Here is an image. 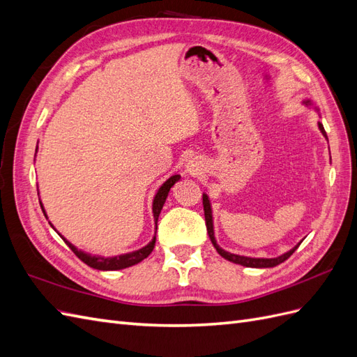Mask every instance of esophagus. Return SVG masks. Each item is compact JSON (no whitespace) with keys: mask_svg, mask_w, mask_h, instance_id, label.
Instances as JSON below:
<instances>
[{"mask_svg":"<svg viewBox=\"0 0 357 357\" xmlns=\"http://www.w3.org/2000/svg\"><path fill=\"white\" fill-rule=\"evenodd\" d=\"M201 171H202V168H201V164L198 160H189L188 162V172L190 176H198V174H201Z\"/></svg>","mask_w":357,"mask_h":357,"instance_id":"esophagus-1","label":"esophagus"}]
</instances>
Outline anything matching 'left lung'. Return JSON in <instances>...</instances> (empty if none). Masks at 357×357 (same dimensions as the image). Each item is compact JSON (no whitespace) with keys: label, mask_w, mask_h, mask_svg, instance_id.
<instances>
[{"label":"left lung","mask_w":357,"mask_h":357,"mask_svg":"<svg viewBox=\"0 0 357 357\" xmlns=\"http://www.w3.org/2000/svg\"><path fill=\"white\" fill-rule=\"evenodd\" d=\"M305 105H311V101L310 100H305L302 101ZM319 129L320 132L323 134V137H325L328 139V135H326V131L325 128H323V125L319 122ZM202 205H204V214H205V225H207V232H208V236L210 240L214 245L215 250H218V253L225 257L226 261L229 262H234V264H238V265H243V266H247V268H273V266H277L282 262H284L286 259H289L291 255H294V252L296 250V248L299 247V244H296L294 248H290L289 252L283 253L282 256H277V257H271V259H266V257H248V256H240V255H234V253H229L223 250V248L218 244V241H215L214 238V228H213V211H211V204H210V199L208 197L202 195Z\"/></svg>","instance_id":"1"}]
</instances>
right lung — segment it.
<instances>
[{
	"mask_svg": "<svg viewBox=\"0 0 357 357\" xmlns=\"http://www.w3.org/2000/svg\"><path fill=\"white\" fill-rule=\"evenodd\" d=\"M36 153H37V149H36ZM180 180V176L176 174V176H171L164 185H162L156 195L153 198V205H152V210H153V219H155V229H158V218L160 214V210L162 207H164L165 204V199L168 197V192L169 189L176 185V183ZM41 205V210L43 213H45L46 219H47V214L45 211V208H43V204L40 202ZM50 223V222H49ZM50 226L53 228V225L50 223ZM55 229V228H53ZM56 231V229H55ZM156 234V232H155ZM61 235V234H59ZM61 238L67 243V245L71 248V250L74 252V255L77 256L82 262H84L86 265H89L91 268H95V269H100V271H116V269H123V268H129L132 265H137L138 262L144 261V259L153 252L155 248V243H156V235L153 236V240L150 241L147 245L138 248V250L135 252H131V253H125V255H117V256H112V257H104V256H92L91 253H86L83 250H79L77 247L73 245L67 238H63V236L61 235Z\"/></svg>",
	"mask_w": 357,
	"mask_h": 357,
	"instance_id": "add662e5",
	"label": "right lung"
}]
</instances>
